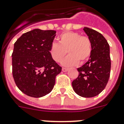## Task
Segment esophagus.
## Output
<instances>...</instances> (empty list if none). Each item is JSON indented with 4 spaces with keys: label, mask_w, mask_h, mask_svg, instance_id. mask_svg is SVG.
<instances>
[{
    "label": "esophagus",
    "mask_w": 124,
    "mask_h": 124,
    "mask_svg": "<svg viewBox=\"0 0 124 124\" xmlns=\"http://www.w3.org/2000/svg\"><path fill=\"white\" fill-rule=\"evenodd\" d=\"M62 70V71H64V72H66V71H68V69L65 68H63Z\"/></svg>",
    "instance_id": "34e87169"
}]
</instances>
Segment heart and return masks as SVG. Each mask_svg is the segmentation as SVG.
I'll list each match as a JSON object with an SVG mask.
<instances>
[{"mask_svg": "<svg viewBox=\"0 0 124 124\" xmlns=\"http://www.w3.org/2000/svg\"><path fill=\"white\" fill-rule=\"evenodd\" d=\"M58 40V43H51L49 52L52 58L56 62H60L68 52L69 55L62 61V66H73L79 62L82 64L88 60L91 55L92 43L87 36L74 32H67L60 35Z\"/></svg>", "mask_w": 124, "mask_h": 124, "instance_id": "heart-1", "label": "heart"}]
</instances>
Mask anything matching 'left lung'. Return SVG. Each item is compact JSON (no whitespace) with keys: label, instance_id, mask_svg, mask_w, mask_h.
Wrapping results in <instances>:
<instances>
[{"label":"left lung","instance_id":"obj_1","mask_svg":"<svg viewBox=\"0 0 124 124\" xmlns=\"http://www.w3.org/2000/svg\"><path fill=\"white\" fill-rule=\"evenodd\" d=\"M92 43L89 60L77 68L79 77L72 82L75 92L83 98L98 96L106 86L110 77V47L103 36L95 30L84 27Z\"/></svg>","mask_w":124,"mask_h":124}]
</instances>
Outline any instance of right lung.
<instances>
[{"label": "right lung", "instance_id": "right-lung-1", "mask_svg": "<svg viewBox=\"0 0 124 124\" xmlns=\"http://www.w3.org/2000/svg\"><path fill=\"white\" fill-rule=\"evenodd\" d=\"M55 31L34 29L24 33L14 43L12 72L16 85L26 95L41 98L52 91L55 77L62 68L49 52Z\"/></svg>", "mask_w": 124, "mask_h": 124}]
</instances>
